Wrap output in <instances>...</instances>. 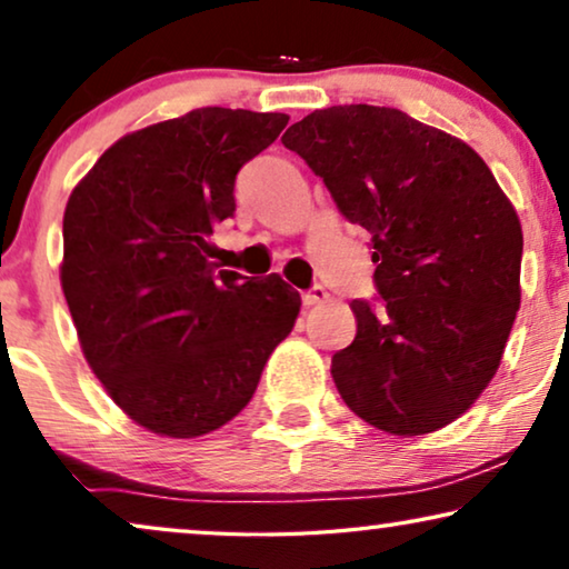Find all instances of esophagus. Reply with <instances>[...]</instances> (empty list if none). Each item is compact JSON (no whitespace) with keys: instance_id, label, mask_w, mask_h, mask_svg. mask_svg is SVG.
Instances as JSON below:
<instances>
[{"instance_id":"esophagus-1","label":"esophagus","mask_w":569,"mask_h":569,"mask_svg":"<svg viewBox=\"0 0 569 569\" xmlns=\"http://www.w3.org/2000/svg\"><path fill=\"white\" fill-rule=\"evenodd\" d=\"M326 300H329V292H326L323 284H316V287H310L308 292H302V302H306L308 308L321 306V302H326Z\"/></svg>"}]
</instances>
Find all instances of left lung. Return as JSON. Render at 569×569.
Segmentation results:
<instances>
[{"instance_id": "obj_1", "label": "left lung", "mask_w": 569, "mask_h": 569, "mask_svg": "<svg viewBox=\"0 0 569 569\" xmlns=\"http://www.w3.org/2000/svg\"><path fill=\"white\" fill-rule=\"evenodd\" d=\"M282 144L372 236L380 306L352 300L357 337L331 376L357 417L425 435L471 409L520 308L523 230L487 162L399 108L331 106Z\"/></svg>"}]
</instances>
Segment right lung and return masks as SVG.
Wrapping results in <instances>:
<instances>
[{
    "label": "right lung",
    "instance_id": "1",
    "mask_svg": "<svg viewBox=\"0 0 569 569\" xmlns=\"http://www.w3.org/2000/svg\"><path fill=\"white\" fill-rule=\"evenodd\" d=\"M287 121L214 106L152 123L108 147L67 201L61 290L84 360L154 435L228 425L300 313L279 274L209 261L214 224L236 212L238 170Z\"/></svg>",
    "mask_w": 569,
    "mask_h": 569
}]
</instances>
